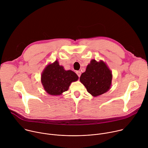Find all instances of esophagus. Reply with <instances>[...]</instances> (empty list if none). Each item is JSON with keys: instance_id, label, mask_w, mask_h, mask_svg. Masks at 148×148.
Wrapping results in <instances>:
<instances>
[{"instance_id": "34e87169", "label": "esophagus", "mask_w": 148, "mask_h": 148, "mask_svg": "<svg viewBox=\"0 0 148 148\" xmlns=\"http://www.w3.org/2000/svg\"><path fill=\"white\" fill-rule=\"evenodd\" d=\"M76 74H77V75L79 77L80 75H81V71H76Z\"/></svg>"}]
</instances>
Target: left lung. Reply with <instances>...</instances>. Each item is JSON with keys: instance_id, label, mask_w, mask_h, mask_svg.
<instances>
[{"instance_id": "1", "label": "left lung", "mask_w": 148, "mask_h": 148, "mask_svg": "<svg viewBox=\"0 0 148 148\" xmlns=\"http://www.w3.org/2000/svg\"><path fill=\"white\" fill-rule=\"evenodd\" d=\"M112 72L102 60H92L86 71L82 73L79 81L86 87L87 91L93 97L107 92L111 87Z\"/></svg>"}]
</instances>
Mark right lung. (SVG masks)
<instances>
[{
	"instance_id": "1",
	"label": "right lung",
	"mask_w": 148,
	"mask_h": 148,
	"mask_svg": "<svg viewBox=\"0 0 148 148\" xmlns=\"http://www.w3.org/2000/svg\"><path fill=\"white\" fill-rule=\"evenodd\" d=\"M78 75L71 70H66L59 65L58 60L49 63L41 75V82L45 90L51 95H60L69 90L73 82L77 81Z\"/></svg>"
}]
</instances>
